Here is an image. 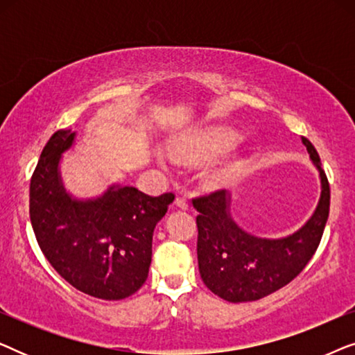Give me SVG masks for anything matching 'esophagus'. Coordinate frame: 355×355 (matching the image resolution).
<instances>
[{
    "label": "esophagus",
    "instance_id": "34e87169",
    "mask_svg": "<svg viewBox=\"0 0 355 355\" xmlns=\"http://www.w3.org/2000/svg\"><path fill=\"white\" fill-rule=\"evenodd\" d=\"M174 205L178 208H181V210H187L189 208V203L184 197H176V200H174Z\"/></svg>",
    "mask_w": 355,
    "mask_h": 355
}]
</instances>
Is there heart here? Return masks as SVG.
<instances>
[{
	"label": "heart",
	"instance_id": "obj_1",
	"mask_svg": "<svg viewBox=\"0 0 355 355\" xmlns=\"http://www.w3.org/2000/svg\"><path fill=\"white\" fill-rule=\"evenodd\" d=\"M242 142L241 132L225 125H213L196 134L179 137L171 144V153L178 162L186 164H202L223 157L234 150ZM162 163L166 162L164 155H158ZM245 162L242 158H232L227 162L213 164L202 173V181L207 187H226L234 182L244 171Z\"/></svg>",
	"mask_w": 355,
	"mask_h": 355
}]
</instances>
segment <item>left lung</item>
Wrapping results in <instances>:
<instances>
[{
    "label": "left lung",
    "instance_id": "8db88e82",
    "mask_svg": "<svg viewBox=\"0 0 355 355\" xmlns=\"http://www.w3.org/2000/svg\"><path fill=\"white\" fill-rule=\"evenodd\" d=\"M302 144L318 169L322 192L312 216L293 234L266 239L242 230L231 216L227 191L193 198V208L200 213L197 216L198 271L218 297L234 304L265 297L291 283L317 250L329 213V184L317 150L305 137Z\"/></svg>",
    "mask_w": 355,
    "mask_h": 355
}]
</instances>
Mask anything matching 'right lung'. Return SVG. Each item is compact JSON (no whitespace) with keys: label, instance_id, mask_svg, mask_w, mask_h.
Returning a JSON list of instances; mask_svg holds the SVG:
<instances>
[{"label":"right lung","instance_id":"add662e5","mask_svg":"<svg viewBox=\"0 0 355 355\" xmlns=\"http://www.w3.org/2000/svg\"><path fill=\"white\" fill-rule=\"evenodd\" d=\"M74 140V130H58L40 155L31 181L33 232L43 255L71 286L96 299H125L147 279L153 230L174 196L150 197L111 184L94 198L74 197L60 171Z\"/></svg>","mask_w":355,"mask_h":355}]
</instances>
